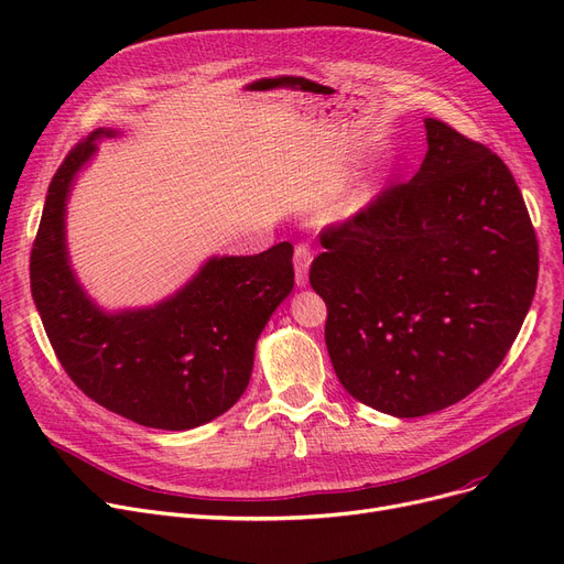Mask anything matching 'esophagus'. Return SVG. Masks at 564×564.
<instances>
[{
    "label": "esophagus",
    "instance_id": "1",
    "mask_svg": "<svg viewBox=\"0 0 564 564\" xmlns=\"http://www.w3.org/2000/svg\"><path fill=\"white\" fill-rule=\"evenodd\" d=\"M294 281H297L300 288L308 285V270H311V262H313V253L308 247H297L294 249Z\"/></svg>",
    "mask_w": 564,
    "mask_h": 564
}]
</instances>
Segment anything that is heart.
Here are the masks:
<instances>
[{
  "label": "heart",
  "mask_w": 564,
  "mask_h": 564,
  "mask_svg": "<svg viewBox=\"0 0 564 564\" xmlns=\"http://www.w3.org/2000/svg\"><path fill=\"white\" fill-rule=\"evenodd\" d=\"M377 194H379L377 183L361 181L324 203L319 217L327 226L349 224L354 219H359L368 210V207L375 203Z\"/></svg>",
  "instance_id": "heart-1"
}]
</instances>
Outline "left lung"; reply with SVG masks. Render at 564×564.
<instances>
[{"instance_id": "obj_1", "label": "left lung", "mask_w": 564, "mask_h": 564, "mask_svg": "<svg viewBox=\"0 0 564 564\" xmlns=\"http://www.w3.org/2000/svg\"><path fill=\"white\" fill-rule=\"evenodd\" d=\"M427 153L406 185L324 232L311 285L336 377L395 419L446 409L506 359L538 285V240L510 169L425 118Z\"/></svg>"}]
</instances>
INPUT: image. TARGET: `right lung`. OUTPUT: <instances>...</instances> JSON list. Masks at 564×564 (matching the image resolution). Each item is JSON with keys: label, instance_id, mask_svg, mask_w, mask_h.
Masks as SVG:
<instances>
[{"label": "right lung", "instance_id": "right-lung-1", "mask_svg": "<svg viewBox=\"0 0 564 564\" xmlns=\"http://www.w3.org/2000/svg\"><path fill=\"white\" fill-rule=\"evenodd\" d=\"M100 128L54 173L32 249V294L58 361L105 409L143 427L183 432L215 421L249 387L256 343L294 288L292 245L210 256L153 306L107 311L86 292L68 251V200L105 139Z\"/></svg>", "mask_w": 564, "mask_h": 564}]
</instances>
